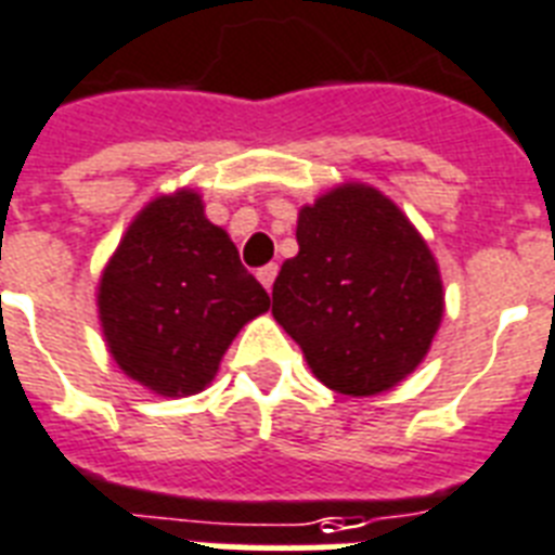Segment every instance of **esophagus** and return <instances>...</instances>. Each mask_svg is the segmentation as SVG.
<instances>
[{
    "label": "esophagus",
    "instance_id": "1",
    "mask_svg": "<svg viewBox=\"0 0 555 555\" xmlns=\"http://www.w3.org/2000/svg\"><path fill=\"white\" fill-rule=\"evenodd\" d=\"M274 278H278V266H274V263L263 266V269H257V281L263 283V289H266V292H272Z\"/></svg>",
    "mask_w": 555,
    "mask_h": 555
}]
</instances>
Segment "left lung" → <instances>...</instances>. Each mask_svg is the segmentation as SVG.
Returning a JSON list of instances; mask_svg holds the SVG:
<instances>
[{"mask_svg": "<svg viewBox=\"0 0 555 555\" xmlns=\"http://www.w3.org/2000/svg\"><path fill=\"white\" fill-rule=\"evenodd\" d=\"M298 255L281 266L272 314L309 370L340 396L398 387L427 358L444 283L427 241L387 194L340 183L298 211Z\"/></svg>", "mask_w": 555, "mask_h": 555, "instance_id": "obj_1", "label": "left lung"}]
</instances>
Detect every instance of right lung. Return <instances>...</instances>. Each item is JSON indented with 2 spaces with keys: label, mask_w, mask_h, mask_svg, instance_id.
Segmentation results:
<instances>
[{
  "label": "right lung",
  "mask_w": 555,
  "mask_h": 555,
  "mask_svg": "<svg viewBox=\"0 0 555 555\" xmlns=\"http://www.w3.org/2000/svg\"><path fill=\"white\" fill-rule=\"evenodd\" d=\"M269 304L194 189L154 197L128 223L96 286L111 358L163 398L206 389L237 332Z\"/></svg>",
  "instance_id": "add662e5"
}]
</instances>
